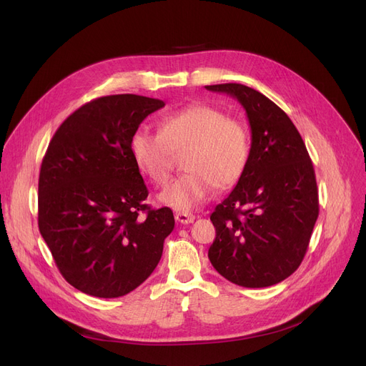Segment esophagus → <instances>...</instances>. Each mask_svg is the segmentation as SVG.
<instances>
[{"mask_svg": "<svg viewBox=\"0 0 366 366\" xmlns=\"http://www.w3.org/2000/svg\"><path fill=\"white\" fill-rule=\"evenodd\" d=\"M174 217H176V220L183 224H189L195 220V216L192 213H186V212H177Z\"/></svg>", "mask_w": 366, "mask_h": 366, "instance_id": "34e87169", "label": "esophagus"}]
</instances>
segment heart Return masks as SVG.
Masks as SVG:
<instances>
[{"label":"heart","instance_id":"b5f03b06","mask_svg":"<svg viewBox=\"0 0 366 366\" xmlns=\"http://www.w3.org/2000/svg\"><path fill=\"white\" fill-rule=\"evenodd\" d=\"M132 158L154 184H165L183 155L187 169L159 195L162 204L189 212L210 198L214 189L237 184L249 165L250 132L239 119L205 102H192L159 119V132L137 129L131 135Z\"/></svg>","mask_w":366,"mask_h":366}]
</instances>
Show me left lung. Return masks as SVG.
<instances>
[{
	"label": "left lung",
	"mask_w": 366,
	"mask_h": 366,
	"mask_svg": "<svg viewBox=\"0 0 366 366\" xmlns=\"http://www.w3.org/2000/svg\"><path fill=\"white\" fill-rule=\"evenodd\" d=\"M237 98L252 129L244 176L210 219L208 259L242 287H268L298 269L319 216V190L302 137L264 94L239 83L205 86Z\"/></svg>",
	"instance_id": "8db88e82"
}]
</instances>
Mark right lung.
Segmentation results:
<instances>
[{
    "label": "right lung",
    "instance_id": "obj_1",
    "mask_svg": "<svg viewBox=\"0 0 366 366\" xmlns=\"http://www.w3.org/2000/svg\"><path fill=\"white\" fill-rule=\"evenodd\" d=\"M161 99L101 97L69 114L51 138L39 179V228L65 280L98 298H119L159 264L174 229L168 207L153 210L129 149Z\"/></svg>",
    "mask_w": 366,
    "mask_h": 366
}]
</instances>
